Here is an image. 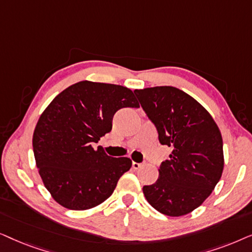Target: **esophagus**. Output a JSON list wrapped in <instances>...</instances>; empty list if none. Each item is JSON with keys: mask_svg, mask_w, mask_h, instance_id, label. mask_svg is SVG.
I'll list each match as a JSON object with an SVG mask.
<instances>
[{"mask_svg": "<svg viewBox=\"0 0 252 252\" xmlns=\"http://www.w3.org/2000/svg\"><path fill=\"white\" fill-rule=\"evenodd\" d=\"M142 163H136V161H133L132 163V167L134 168V170H139V168L142 166Z\"/></svg>", "mask_w": 252, "mask_h": 252, "instance_id": "34e87169", "label": "esophagus"}]
</instances>
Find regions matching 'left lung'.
<instances>
[{"mask_svg":"<svg viewBox=\"0 0 252 252\" xmlns=\"http://www.w3.org/2000/svg\"><path fill=\"white\" fill-rule=\"evenodd\" d=\"M158 140L172 147L159 177L143 194L160 213L180 217L211 195L223 170L222 137L211 115L187 93L172 86L135 89Z\"/></svg>","mask_w":252,"mask_h":252,"instance_id":"obj_1","label":"left lung"}]
</instances>
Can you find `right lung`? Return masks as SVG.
I'll return each instance as SVG.
<instances>
[{
	"label": "right lung",
	"mask_w": 252,
	"mask_h": 252,
	"mask_svg": "<svg viewBox=\"0 0 252 252\" xmlns=\"http://www.w3.org/2000/svg\"><path fill=\"white\" fill-rule=\"evenodd\" d=\"M139 106L130 89L92 81L72 85L53 99L36 124L33 151L55 201L79 211L95 208L112 195L132 160L110 157L94 144L111 132L118 110Z\"/></svg>",
	"instance_id": "1"
}]
</instances>
